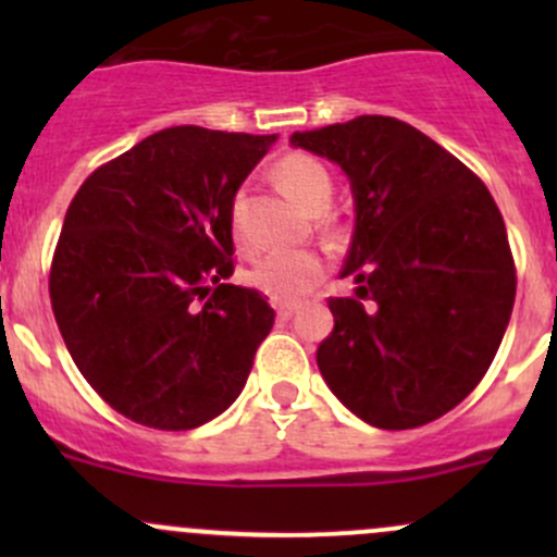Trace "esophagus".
<instances>
[{"label":"esophagus","mask_w":557,"mask_h":557,"mask_svg":"<svg viewBox=\"0 0 557 557\" xmlns=\"http://www.w3.org/2000/svg\"><path fill=\"white\" fill-rule=\"evenodd\" d=\"M274 310H277V320H280V323H285V320L294 318L296 305H274Z\"/></svg>","instance_id":"1"}]
</instances>
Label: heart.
Returning a JSON list of instances; mask_svg holds the SVG:
<instances>
[{
  "label": "heart",
  "mask_w": 557,
  "mask_h": 557,
  "mask_svg": "<svg viewBox=\"0 0 557 557\" xmlns=\"http://www.w3.org/2000/svg\"><path fill=\"white\" fill-rule=\"evenodd\" d=\"M280 188L310 212H323L334 196V180L323 161L305 153H288L274 166ZM232 237L243 243V196L232 205ZM325 258L318 250H274L258 258L247 272V283L277 305H299L325 277Z\"/></svg>",
  "instance_id": "b5f03b06"
}]
</instances>
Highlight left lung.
<instances>
[{
  "label": "left lung",
  "instance_id": "8db88e82",
  "mask_svg": "<svg viewBox=\"0 0 557 557\" xmlns=\"http://www.w3.org/2000/svg\"><path fill=\"white\" fill-rule=\"evenodd\" d=\"M290 145L339 164L356 199L342 277L358 288L329 299L325 385L385 431L442 418L485 377L515 305V258L491 190L398 117L358 115L296 132Z\"/></svg>",
  "mask_w": 557,
  "mask_h": 557
}]
</instances>
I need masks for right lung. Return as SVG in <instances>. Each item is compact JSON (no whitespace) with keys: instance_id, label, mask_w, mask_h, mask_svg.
<instances>
[{"instance_id":"add662e5","label":"right lung","mask_w":557,"mask_h":557,"mask_svg":"<svg viewBox=\"0 0 557 557\" xmlns=\"http://www.w3.org/2000/svg\"><path fill=\"white\" fill-rule=\"evenodd\" d=\"M274 134L172 126L72 199L50 305L72 361L123 418L188 431L243 393L274 310L232 285V205Z\"/></svg>"}]
</instances>
